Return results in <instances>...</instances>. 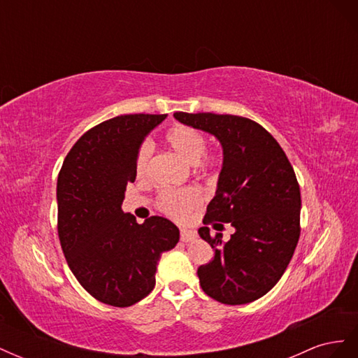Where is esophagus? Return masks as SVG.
Masks as SVG:
<instances>
[{"label":"esophagus","mask_w":358,"mask_h":358,"mask_svg":"<svg viewBox=\"0 0 358 358\" xmlns=\"http://www.w3.org/2000/svg\"><path fill=\"white\" fill-rule=\"evenodd\" d=\"M197 239V231L196 230H188V229H182L180 230V241L182 242H192Z\"/></svg>","instance_id":"obj_1"}]
</instances>
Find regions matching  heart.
Instances as JSON below:
<instances>
[{
	"mask_svg": "<svg viewBox=\"0 0 358 358\" xmlns=\"http://www.w3.org/2000/svg\"><path fill=\"white\" fill-rule=\"evenodd\" d=\"M166 142L175 150L183 161L189 164H196L203 171H210L216 166V159L213 155L204 154L206 138L199 129L178 124L171 127L166 134ZM152 154V145L149 142L143 143L138 149L136 161V173L138 178L145 176L149 166V158ZM203 201V194L196 187L180 188V189H164L158 196V208L161 212L171 216L175 220H183L188 213L199 208Z\"/></svg>",
	"mask_w": 358,
	"mask_h": 358,
	"instance_id": "obj_1",
	"label": "heart"
}]
</instances>
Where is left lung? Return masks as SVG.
I'll use <instances>...</instances> for the list:
<instances>
[{
  "instance_id": "left-lung-1",
  "label": "left lung",
  "mask_w": 358,
  "mask_h": 358,
  "mask_svg": "<svg viewBox=\"0 0 358 358\" xmlns=\"http://www.w3.org/2000/svg\"><path fill=\"white\" fill-rule=\"evenodd\" d=\"M179 122L218 138L222 167L204 224L234 229L229 242L199 234L215 251L199 267L203 291L225 305H245L272 289L294 254L300 236V188L289 161L266 129L248 117L176 112Z\"/></svg>"
}]
</instances>
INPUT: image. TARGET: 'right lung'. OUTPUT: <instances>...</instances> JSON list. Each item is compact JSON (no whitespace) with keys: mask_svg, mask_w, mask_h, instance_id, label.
I'll use <instances>...</instances> for the list:
<instances>
[{"mask_svg":"<svg viewBox=\"0 0 358 358\" xmlns=\"http://www.w3.org/2000/svg\"><path fill=\"white\" fill-rule=\"evenodd\" d=\"M167 115H121L86 131L64 159L57 183L58 234L80 285L106 305L127 308L155 287L161 254L179 242L162 216L137 224L122 212L146 136Z\"/></svg>","mask_w":358,"mask_h":358,"instance_id":"obj_1","label":"right lung"}]
</instances>
